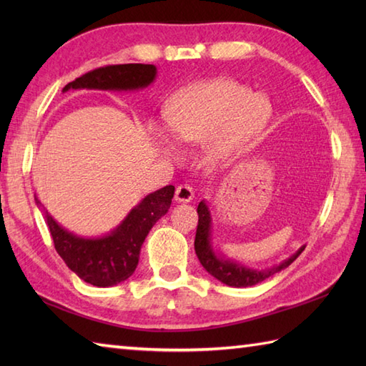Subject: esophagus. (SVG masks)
Masks as SVG:
<instances>
[{
    "label": "esophagus",
    "instance_id": "esophagus-1",
    "mask_svg": "<svg viewBox=\"0 0 366 366\" xmlns=\"http://www.w3.org/2000/svg\"><path fill=\"white\" fill-rule=\"evenodd\" d=\"M193 197H195V190L189 184H181L176 187L174 199L177 203H189V201L193 199Z\"/></svg>",
    "mask_w": 366,
    "mask_h": 366
}]
</instances>
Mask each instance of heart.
<instances>
[{"instance_id": "obj_1", "label": "heart", "mask_w": 366, "mask_h": 366, "mask_svg": "<svg viewBox=\"0 0 366 366\" xmlns=\"http://www.w3.org/2000/svg\"><path fill=\"white\" fill-rule=\"evenodd\" d=\"M266 97L250 94L234 81L206 83L184 89L163 114L167 135L177 144L207 143V157L228 162L244 152L269 119Z\"/></svg>"}]
</instances>
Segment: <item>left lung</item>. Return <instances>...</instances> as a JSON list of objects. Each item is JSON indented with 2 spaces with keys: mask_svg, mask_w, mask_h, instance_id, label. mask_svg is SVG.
Segmentation results:
<instances>
[{
  "mask_svg": "<svg viewBox=\"0 0 366 366\" xmlns=\"http://www.w3.org/2000/svg\"><path fill=\"white\" fill-rule=\"evenodd\" d=\"M197 212H198V227H197V236H195V252H197L198 259L201 264H203V267L209 272V274L228 286L247 287V286L258 285L264 282L266 278L275 275L277 272L286 269L291 262L297 259V256L303 250H305V247H300L299 250L291 256V258H287L282 264H277V266L266 270H254V269L244 267L240 266L239 262L224 259L222 256H217L215 252L212 250L211 212H209V207L204 201H201L198 204Z\"/></svg>",
  "mask_w": 366,
  "mask_h": 366,
  "instance_id": "left-lung-1",
  "label": "left lung"
}]
</instances>
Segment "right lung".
Instances as JSON below:
<instances>
[{"label":"right lung","mask_w":366,"mask_h":366,"mask_svg":"<svg viewBox=\"0 0 366 366\" xmlns=\"http://www.w3.org/2000/svg\"><path fill=\"white\" fill-rule=\"evenodd\" d=\"M157 69L152 64H114L99 67L67 83L69 89H113L132 91L149 86ZM174 195L173 185H167L149 193L142 203L135 206L118 228L110 234L86 239L75 236L53 220L46 212L45 220L50 228L54 248L83 282L99 287L114 286L134 274L142 245L147 232L159 219L168 212ZM36 203L41 201L36 198Z\"/></svg>","instance_id":"1"}]
</instances>
